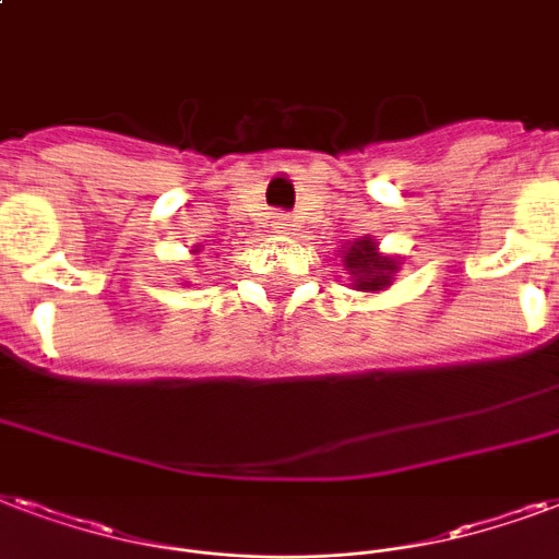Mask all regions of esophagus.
Segmentation results:
<instances>
[{"label":"esophagus","mask_w":559,"mask_h":559,"mask_svg":"<svg viewBox=\"0 0 559 559\" xmlns=\"http://www.w3.org/2000/svg\"><path fill=\"white\" fill-rule=\"evenodd\" d=\"M272 231L275 234L293 231V219H289L287 213H275V216H272Z\"/></svg>","instance_id":"34e87169"}]
</instances>
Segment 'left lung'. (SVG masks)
Instances as JSON below:
<instances>
[{
  "label": "left lung",
  "mask_w": 559,
  "mask_h": 559,
  "mask_svg": "<svg viewBox=\"0 0 559 559\" xmlns=\"http://www.w3.org/2000/svg\"><path fill=\"white\" fill-rule=\"evenodd\" d=\"M343 266L355 278V289H364V293H378V289L390 287L393 275L399 272V261L390 254H381L369 237L348 242L343 251Z\"/></svg>",
  "instance_id": "obj_1"
}]
</instances>
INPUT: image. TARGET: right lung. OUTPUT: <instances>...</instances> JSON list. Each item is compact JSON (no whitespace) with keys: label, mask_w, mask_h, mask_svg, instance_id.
Returning a JSON list of instances; mask_svg holds the SVG:
<instances>
[{"label":"right lung","mask_w":559,"mask_h":559,"mask_svg":"<svg viewBox=\"0 0 559 559\" xmlns=\"http://www.w3.org/2000/svg\"><path fill=\"white\" fill-rule=\"evenodd\" d=\"M193 251H199V249H193Z\"/></svg>","instance_id":"add662e5"}]
</instances>
